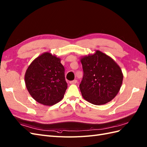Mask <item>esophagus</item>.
<instances>
[{
	"instance_id": "obj_1",
	"label": "esophagus",
	"mask_w": 147,
	"mask_h": 147,
	"mask_svg": "<svg viewBox=\"0 0 147 147\" xmlns=\"http://www.w3.org/2000/svg\"><path fill=\"white\" fill-rule=\"evenodd\" d=\"M77 82H78V81L76 80V79H75V80L69 81V83H70V84H76V83H77Z\"/></svg>"
}]
</instances>
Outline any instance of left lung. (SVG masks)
<instances>
[{"label":"left lung","instance_id":"8db88e82","mask_svg":"<svg viewBox=\"0 0 147 147\" xmlns=\"http://www.w3.org/2000/svg\"><path fill=\"white\" fill-rule=\"evenodd\" d=\"M83 78L79 85L83 98L96 105L110 102L118 93L123 74L111 58L97 50L82 58Z\"/></svg>","mask_w":147,"mask_h":147}]
</instances>
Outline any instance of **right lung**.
<instances>
[{"label": "right lung", "mask_w": 147, "mask_h": 147, "mask_svg": "<svg viewBox=\"0 0 147 147\" xmlns=\"http://www.w3.org/2000/svg\"><path fill=\"white\" fill-rule=\"evenodd\" d=\"M25 84L29 93L37 102L53 105L63 98L68 84L60 59L50 53L36 58L28 68Z\"/></svg>", "instance_id": "add662e5"}]
</instances>
